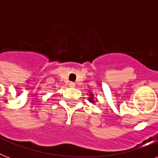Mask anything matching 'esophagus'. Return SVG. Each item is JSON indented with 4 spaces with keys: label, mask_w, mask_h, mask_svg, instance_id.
<instances>
[{
    "label": "esophagus",
    "mask_w": 158,
    "mask_h": 158,
    "mask_svg": "<svg viewBox=\"0 0 158 158\" xmlns=\"http://www.w3.org/2000/svg\"><path fill=\"white\" fill-rule=\"evenodd\" d=\"M74 86H75V84H74V83H73V82H69V87H70V88H74Z\"/></svg>",
    "instance_id": "obj_1"
}]
</instances>
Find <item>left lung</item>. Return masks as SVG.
<instances>
[{
	"label": "left lung",
	"mask_w": 158,
	"mask_h": 158,
	"mask_svg": "<svg viewBox=\"0 0 158 158\" xmlns=\"http://www.w3.org/2000/svg\"><path fill=\"white\" fill-rule=\"evenodd\" d=\"M89 101L94 104H95L97 102H98V98H94V94L92 93V92H90V93H89Z\"/></svg>",
	"instance_id": "left-lung-1"
}]
</instances>
